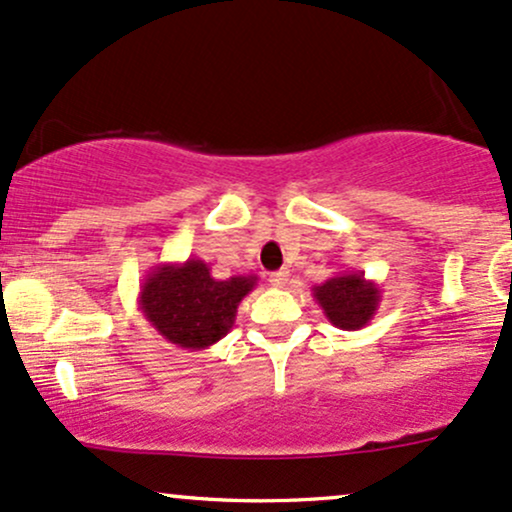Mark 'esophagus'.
Wrapping results in <instances>:
<instances>
[{"instance_id": "esophagus-1", "label": "esophagus", "mask_w": 512, "mask_h": 512, "mask_svg": "<svg viewBox=\"0 0 512 512\" xmlns=\"http://www.w3.org/2000/svg\"><path fill=\"white\" fill-rule=\"evenodd\" d=\"M288 274L286 269H281V272H274V274H269V283H272L274 288H283V286H288Z\"/></svg>"}]
</instances>
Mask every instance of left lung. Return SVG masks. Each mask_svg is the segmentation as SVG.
<instances>
[{"label":"left lung","mask_w":512,"mask_h":512,"mask_svg":"<svg viewBox=\"0 0 512 512\" xmlns=\"http://www.w3.org/2000/svg\"><path fill=\"white\" fill-rule=\"evenodd\" d=\"M324 317L343 331H357L372 322L381 303L379 283L362 272H341L312 288Z\"/></svg>","instance_id":"left-lung-1"}]
</instances>
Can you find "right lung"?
<instances>
[{
  "label": "right lung",
  "instance_id": "1",
  "mask_svg": "<svg viewBox=\"0 0 512 512\" xmlns=\"http://www.w3.org/2000/svg\"><path fill=\"white\" fill-rule=\"evenodd\" d=\"M257 286V274L214 279L200 257L157 264L140 286L138 307L159 336L186 350H205L236 322L240 300Z\"/></svg>",
  "mask_w": 512,
  "mask_h": 512
}]
</instances>
